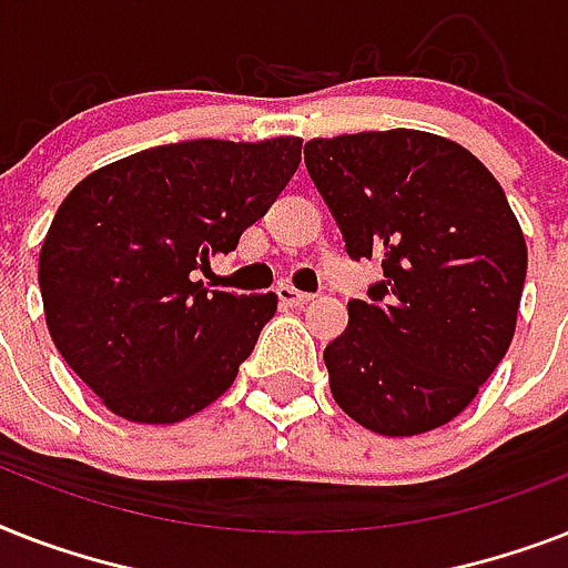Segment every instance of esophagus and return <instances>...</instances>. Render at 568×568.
Wrapping results in <instances>:
<instances>
[{"mask_svg":"<svg viewBox=\"0 0 568 568\" xmlns=\"http://www.w3.org/2000/svg\"><path fill=\"white\" fill-rule=\"evenodd\" d=\"M276 297H280V303H283V306H294V310H297V306H306V303L312 301V294L297 292V288L288 283L276 285Z\"/></svg>","mask_w":568,"mask_h":568,"instance_id":"1","label":"esophagus"}]
</instances>
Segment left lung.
Returning <instances> with one entry per match:
<instances>
[{
  "instance_id": "obj_1",
  "label": "left lung",
  "mask_w": 568,
  "mask_h": 568,
  "mask_svg": "<svg viewBox=\"0 0 568 568\" xmlns=\"http://www.w3.org/2000/svg\"><path fill=\"white\" fill-rule=\"evenodd\" d=\"M306 171L351 258H379L368 301L324 351L329 392L379 436L457 418L516 333L528 247L493 173L418 129L315 138Z\"/></svg>"
}]
</instances>
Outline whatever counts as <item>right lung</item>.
Returning <instances> with one entry per match:
<instances>
[{
    "label": "right lung",
    "instance_id": "1",
    "mask_svg": "<svg viewBox=\"0 0 568 568\" xmlns=\"http://www.w3.org/2000/svg\"><path fill=\"white\" fill-rule=\"evenodd\" d=\"M301 150L288 135L153 146L93 171L58 205L38 262L49 336L111 413L176 424L239 377L276 294L209 292L191 274L239 247Z\"/></svg>",
    "mask_w": 568,
    "mask_h": 568
}]
</instances>
